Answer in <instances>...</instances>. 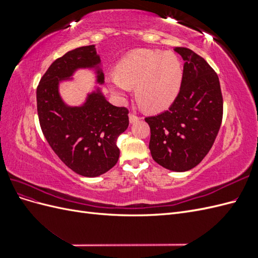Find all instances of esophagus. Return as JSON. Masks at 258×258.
<instances>
[{
	"label": "esophagus",
	"instance_id": "obj_1",
	"mask_svg": "<svg viewBox=\"0 0 258 258\" xmlns=\"http://www.w3.org/2000/svg\"><path fill=\"white\" fill-rule=\"evenodd\" d=\"M139 119H140V117H139L137 114H135V113H130V114H129V120H130L131 123H134V122L138 121Z\"/></svg>",
	"mask_w": 258,
	"mask_h": 258
}]
</instances>
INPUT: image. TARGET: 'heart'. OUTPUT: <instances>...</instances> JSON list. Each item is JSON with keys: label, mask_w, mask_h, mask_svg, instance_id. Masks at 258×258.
I'll return each instance as SVG.
<instances>
[{"label": "heart", "mask_w": 258, "mask_h": 258, "mask_svg": "<svg viewBox=\"0 0 258 258\" xmlns=\"http://www.w3.org/2000/svg\"><path fill=\"white\" fill-rule=\"evenodd\" d=\"M111 76L113 89L126 92L136 86L138 102L147 111H160L176 98L182 82V64L173 52L138 49L123 57Z\"/></svg>", "instance_id": "heart-1"}]
</instances>
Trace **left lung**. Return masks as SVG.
<instances>
[{
	"instance_id": "obj_1",
	"label": "left lung",
	"mask_w": 258,
	"mask_h": 258,
	"mask_svg": "<svg viewBox=\"0 0 258 258\" xmlns=\"http://www.w3.org/2000/svg\"><path fill=\"white\" fill-rule=\"evenodd\" d=\"M174 50L184 60L181 88L169 110L145 121L153 159L183 172L199 165L212 148L223 119V96L216 72L204 58L186 47Z\"/></svg>"
}]
</instances>
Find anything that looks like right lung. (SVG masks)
<instances>
[{
  "label": "right lung",
  "mask_w": 258,
  "mask_h": 258,
  "mask_svg": "<svg viewBox=\"0 0 258 258\" xmlns=\"http://www.w3.org/2000/svg\"><path fill=\"white\" fill-rule=\"evenodd\" d=\"M99 63L95 45L68 51L52 62L36 88L37 115L45 139L68 168L87 177L105 173L118 161L117 138L128 128L129 111L107 102L99 90L89 95L83 106H67L58 84L76 69ZM98 82H104L100 71Z\"/></svg>",
  "instance_id": "right-lung-1"
}]
</instances>
